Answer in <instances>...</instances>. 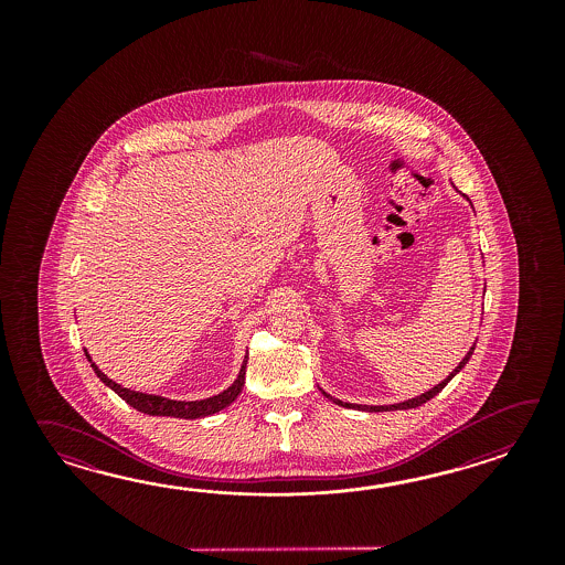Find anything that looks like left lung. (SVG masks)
Segmentation results:
<instances>
[{"instance_id": "8db88e82", "label": "left lung", "mask_w": 565, "mask_h": 565, "mask_svg": "<svg viewBox=\"0 0 565 565\" xmlns=\"http://www.w3.org/2000/svg\"><path fill=\"white\" fill-rule=\"evenodd\" d=\"M462 198L469 202L470 205H472V202H470L469 198L462 193ZM475 348H477V343H472V348L467 351V355L462 358V361L458 363L457 367L452 370V372L448 373L446 375L445 380L440 382V384L434 385L433 390H428V392H424V394H420V396L416 397H409V399H404V402H397V404H390V406H361V404H349V402H341V399H337V397L329 396L324 390H321L323 392L324 397H329L333 404H337V406H343V408H353V409H367V412H390V409H409V408H418V406H422V404H426L428 399H433L436 394H440L443 390H445V385L457 375L467 363H469L470 355H472V351H475Z\"/></svg>"}]
</instances>
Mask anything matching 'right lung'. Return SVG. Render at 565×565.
<instances>
[{"instance_id": "right-lung-1", "label": "right lung", "mask_w": 565, "mask_h": 565, "mask_svg": "<svg viewBox=\"0 0 565 565\" xmlns=\"http://www.w3.org/2000/svg\"><path fill=\"white\" fill-rule=\"evenodd\" d=\"M86 360L90 361V367L95 370L96 377L108 385L117 396L122 397L129 406H132L143 414L149 416H171V418H183V420H195V418H204V416H212L220 409L230 406L236 397L241 396L242 387H244V375H246V363H248V355H244L242 361L241 373L234 380V384L230 385L228 390L220 392L217 396L205 397V399H193V402H185V399H169V397L156 396V394H143V392H135L129 387L108 380L105 373L96 367L95 361L90 360L88 351L85 349Z\"/></svg>"}]
</instances>
